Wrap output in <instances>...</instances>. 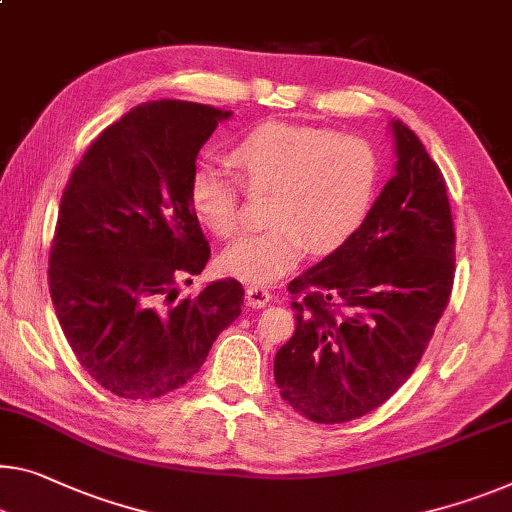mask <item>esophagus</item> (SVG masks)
Segmentation results:
<instances>
[{"instance_id": "esophagus-1", "label": "esophagus", "mask_w": 512, "mask_h": 512, "mask_svg": "<svg viewBox=\"0 0 512 512\" xmlns=\"http://www.w3.org/2000/svg\"><path fill=\"white\" fill-rule=\"evenodd\" d=\"M272 300V293L263 286H247V304L251 309H261Z\"/></svg>"}]
</instances>
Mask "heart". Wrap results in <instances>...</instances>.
Listing matches in <instances>:
<instances>
[{"instance_id":"heart-1","label":"heart","mask_w":512,"mask_h":512,"mask_svg":"<svg viewBox=\"0 0 512 512\" xmlns=\"http://www.w3.org/2000/svg\"><path fill=\"white\" fill-rule=\"evenodd\" d=\"M235 178L199 164L187 183L194 217L222 240L242 229V192L270 194L267 229L222 256V270L251 283H270L300 261L304 249L329 254L343 247L373 208L380 160L364 137L295 123H261L229 151Z\"/></svg>"}]
</instances>
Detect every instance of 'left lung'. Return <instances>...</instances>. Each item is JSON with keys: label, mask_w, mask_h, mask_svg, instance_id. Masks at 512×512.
Segmentation results:
<instances>
[{"label": "left lung", "mask_w": 512, "mask_h": 512, "mask_svg": "<svg viewBox=\"0 0 512 512\" xmlns=\"http://www.w3.org/2000/svg\"><path fill=\"white\" fill-rule=\"evenodd\" d=\"M396 176L361 229L288 283L295 332L274 357L281 398L316 423L373 412L421 361L453 290L455 229L444 176L391 123Z\"/></svg>", "instance_id": "obj_1"}]
</instances>
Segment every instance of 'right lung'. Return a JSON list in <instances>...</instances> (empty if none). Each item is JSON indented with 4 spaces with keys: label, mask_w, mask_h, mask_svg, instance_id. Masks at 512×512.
I'll list each match as a JSON object with an SVG mask.
<instances>
[{
    "label": "right lung",
    "mask_w": 512,
    "mask_h": 512,
    "mask_svg": "<svg viewBox=\"0 0 512 512\" xmlns=\"http://www.w3.org/2000/svg\"><path fill=\"white\" fill-rule=\"evenodd\" d=\"M229 116L187 100L132 107L91 141L61 194L47 267L52 304L77 361L114 396L180 389L242 313L235 279L178 300V281H192L210 258L187 183Z\"/></svg>",
    "instance_id": "1"
}]
</instances>
